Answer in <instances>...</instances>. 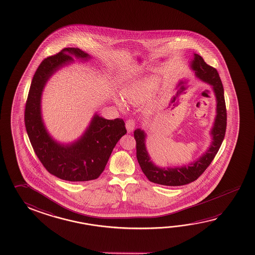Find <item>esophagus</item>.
I'll return each instance as SVG.
<instances>
[{
	"mask_svg": "<svg viewBox=\"0 0 255 255\" xmlns=\"http://www.w3.org/2000/svg\"><path fill=\"white\" fill-rule=\"evenodd\" d=\"M135 125H136V124H135V120H133V119H129V120L126 121L125 126H126V130L129 133L134 130Z\"/></svg>",
	"mask_w": 255,
	"mask_h": 255,
	"instance_id": "obj_1",
	"label": "esophagus"
}]
</instances>
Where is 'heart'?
<instances>
[{"label":"heart","mask_w":255,"mask_h":255,"mask_svg":"<svg viewBox=\"0 0 255 255\" xmlns=\"http://www.w3.org/2000/svg\"><path fill=\"white\" fill-rule=\"evenodd\" d=\"M159 87V81L157 77H147L142 81L125 87L123 91V96L129 103L134 105H144L153 98ZM116 103L120 107H124V104L120 99H116Z\"/></svg>","instance_id":"heart-1"}]
</instances>
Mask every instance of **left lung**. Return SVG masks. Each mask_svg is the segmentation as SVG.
<instances>
[{
    "mask_svg": "<svg viewBox=\"0 0 255 255\" xmlns=\"http://www.w3.org/2000/svg\"><path fill=\"white\" fill-rule=\"evenodd\" d=\"M190 67L195 71L196 77L211 86L216 98V116L212 127V142L207 151L194 162L182 167L159 168L150 160L146 149L144 130H134L136 140V156L142 172L150 182L164 186H183L197 180L207 167L211 164L220 149L226 130V108L224 87L219 74L216 68L207 65L201 56L194 54Z\"/></svg>",
    "mask_w": 255,
    "mask_h": 255,
    "instance_id": "8db88e82",
    "label": "left lung"
}]
</instances>
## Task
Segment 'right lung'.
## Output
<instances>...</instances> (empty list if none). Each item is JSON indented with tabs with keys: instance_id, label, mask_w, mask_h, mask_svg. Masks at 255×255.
<instances>
[{
	"instance_id": "right-lung-1",
	"label": "right lung",
	"mask_w": 255,
	"mask_h": 255,
	"mask_svg": "<svg viewBox=\"0 0 255 255\" xmlns=\"http://www.w3.org/2000/svg\"><path fill=\"white\" fill-rule=\"evenodd\" d=\"M72 56L85 61L91 58L79 48H66L40 63L25 106V127L35 153L49 173L67 181H88L101 175L127 130L123 119L107 120L96 114L84 134L70 144H60L48 134L40 106L44 87L54 73L74 61Z\"/></svg>"
}]
</instances>
